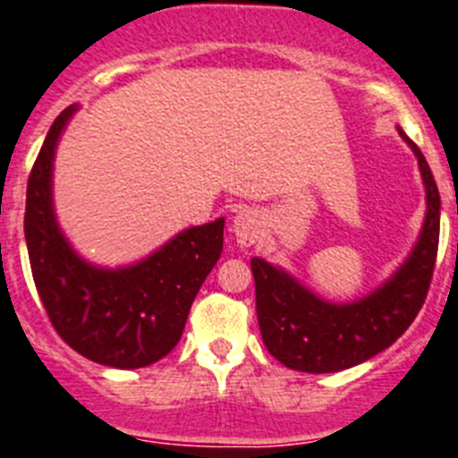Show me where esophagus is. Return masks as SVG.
Wrapping results in <instances>:
<instances>
[{
    "instance_id": "esophagus-1",
    "label": "esophagus",
    "mask_w": 458,
    "mask_h": 458,
    "mask_svg": "<svg viewBox=\"0 0 458 458\" xmlns=\"http://www.w3.org/2000/svg\"><path fill=\"white\" fill-rule=\"evenodd\" d=\"M233 233L242 246H253L258 242L259 233H262V221L255 209H239L233 219Z\"/></svg>"
}]
</instances>
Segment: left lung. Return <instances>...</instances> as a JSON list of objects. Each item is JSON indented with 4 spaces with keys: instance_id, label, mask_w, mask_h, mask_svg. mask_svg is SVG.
<instances>
[{
    "instance_id": "1",
    "label": "left lung",
    "mask_w": 458,
    "mask_h": 458,
    "mask_svg": "<svg viewBox=\"0 0 458 458\" xmlns=\"http://www.w3.org/2000/svg\"><path fill=\"white\" fill-rule=\"evenodd\" d=\"M413 148L427 189V216L413 253L397 274L365 299L347 306L321 301L290 274L265 259H250L259 333L271 356L296 372H340L388 349L413 324L434 276L440 234V196L431 168Z\"/></svg>"
}]
</instances>
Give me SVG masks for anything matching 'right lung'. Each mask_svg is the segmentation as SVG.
<instances>
[{
	"label": "right lung",
	"mask_w": 458,
	"mask_h": 458,
	"mask_svg": "<svg viewBox=\"0 0 458 458\" xmlns=\"http://www.w3.org/2000/svg\"><path fill=\"white\" fill-rule=\"evenodd\" d=\"M75 109L56 116L29 173L24 237L31 274L68 347L109 368H146L180 342L189 308L224 250V219L184 230L125 269L86 265L64 239L52 209L55 148Z\"/></svg>",
	"instance_id": "obj_1"
}]
</instances>
